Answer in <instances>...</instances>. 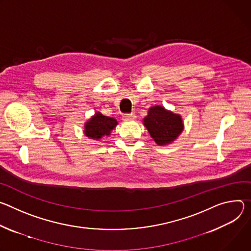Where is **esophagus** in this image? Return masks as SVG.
I'll return each mask as SVG.
<instances>
[{
    "label": "esophagus",
    "mask_w": 251,
    "mask_h": 251,
    "mask_svg": "<svg viewBox=\"0 0 251 251\" xmlns=\"http://www.w3.org/2000/svg\"><path fill=\"white\" fill-rule=\"evenodd\" d=\"M135 116L133 114H124L123 115V120L124 121H129V120H134Z\"/></svg>",
    "instance_id": "esophagus-1"
}]
</instances>
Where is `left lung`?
Segmentation results:
<instances>
[{
  "mask_svg": "<svg viewBox=\"0 0 251 251\" xmlns=\"http://www.w3.org/2000/svg\"><path fill=\"white\" fill-rule=\"evenodd\" d=\"M151 136L158 146L174 142L183 129L180 116L155 105L149 109V115L144 120Z\"/></svg>",
  "mask_w": 251,
  "mask_h": 251,
  "instance_id": "1",
  "label": "left lung"
}]
</instances>
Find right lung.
Listing matches in <instances>:
<instances>
[{
  "label": "right lung",
  "mask_w": 251,
  "mask_h": 251,
  "mask_svg": "<svg viewBox=\"0 0 251 251\" xmlns=\"http://www.w3.org/2000/svg\"><path fill=\"white\" fill-rule=\"evenodd\" d=\"M118 122L114 118H108L97 113L85 126V134L93 140L99 141L103 135L109 134L110 130L115 128Z\"/></svg>",
  "instance_id": "1"
}]
</instances>
